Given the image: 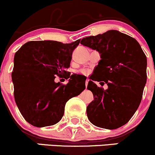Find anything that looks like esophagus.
<instances>
[{"label":"esophagus","mask_w":155,"mask_h":155,"mask_svg":"<svg viewBox=\"0 0 155 155\" xmlns=\"http://www.w3.org/2000/svg\"><path fill=\"white\" fill-rule=\"evenodd\" d=\"M87 84H88V80H86L85 81V86H86V87L87 86Z\"/></svg>","instance_id":"esophagus-1"}]
</instances>
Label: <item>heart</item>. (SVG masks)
Instances as JSON below:
<instances>
[{
	"label": "heart",
	"mask_w": 155,
	"mask_h": 155,
	"mask_svg": "<svg viewBox=\"0 0 155 155\" xmlns=\"http://www.w3.org/2000/svg\"><path fill=\"white\" fill-rule=\"evenodd\" d=\"M81 72H82V74H87V73H88V71H87V70H82Z\"/></svg>",
	"instance_id": "b5f03b06"
}]
</instances>
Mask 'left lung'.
Masks as SVG:
<instances>
[{"label": "left lung", "mask_w": 155, "mask_h": 155, "mask_svg": "<svg viewBox=\"0 0 155 155\" xmlns=\"http://www.w3.org/2000/svg\"><path fill=\"white\" fill-rule=\"evenodd\" d=\"M83 46L101 53L94 69L97 77L87 88L94 101L87 107V116L94 125L117 129L124 125L138 109L147 79V58L138 42L115 30L81 40ZM94 81H104L108 88L98 87Z\"/></svg>", "instance_id": "1"}]
</instances>
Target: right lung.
Returning <instances> with one entry per match:
<instances>
[{
    "mask_svg": "<svg viewBox=\"0 0 155 155\" xmlns=\"http://www.w3.org/2000/svg\"><path fill=\"white\" fill-rule=\"evenodd\" d=\"M80 40L71 43L53 40L30 41L14 56L12 80L15 104L25 119L33 126L54 125L64 115L65 104L85 88L66 71ZM56 75L70 78L67 85L56 84Z\"/></svg>",
    "mask_w": 155,
    "mask_h": 155,
    "instance_id": "right-lung-1",
    "label": "right lung"
}]
</instances>
